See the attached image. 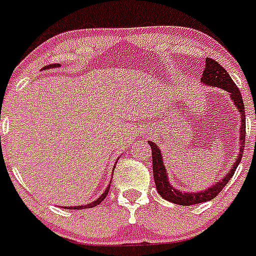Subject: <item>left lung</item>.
<instances>
[{
	"mask_svg": "<svg viewBox=\"0 0 256 256\" xmlns=\"http://www.w3.org/2000/svg\"><path fill=\"white\" fill-rule=\"evenodd\" d=\"M204 76L200 78V82L206 86H211V87H218L221 90H226L230 96V98L232 100L236 108L238 110L240 114V140H238V158H236L235 163L232 164L230 170L226 173V176L222 179H220L218 182H214V184L210 186L204 190H200V192H186V190H179L174 188L170 184L168 178V172H166V166H164L163 154L162 150L158 148L155 142H149V145L152 146V176H154L155 186H156L158 193L166 200L172 202V204H180V206H192L196 204H202V202H207L211 200L218 194L222 190V188L225 187L228 183L231 178H232L234 173H235L236 168L240 164L241 158H242L244 145H245V108H244V102L241 93L238 90V86L234 83L231 77L228 76V72L222 68L216 60L211 58H206V64H204Z\"/></svg>",
	"mask_w": 256,
	"mask_h": 256,
	"instance_id": "obj_1",
	"label": "left lung"
}]
</instances>
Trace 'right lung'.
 Here are the masks:
<instances>
[{
    "instance_id": "right-lung-1",
    "label": "right lung",
    "mask_w": 256,
    "mask_h": 256,
    "mask_svg": "<svg viewBox=\"0 0 256 256\" xmlns=\"http://www.w3.org/2000/svg\"><path fill=\"white\" fill-rule=\"evenodd\" d=\"M58 66H60V64H50V66H45V68H42V69H50V68H58ZM110 184H111V182H110ZM110 184L107 186L106 187V190H104V192L102 193L101 196H100L98 198H97V200H93V202H90V204H84V206H68V207H63V208H66V210H83V208H92V207H96L97 206V204H100L102 202V200H104V198H106V196L108 194V190H110Z\"/></svg>"
}]
</instances>
